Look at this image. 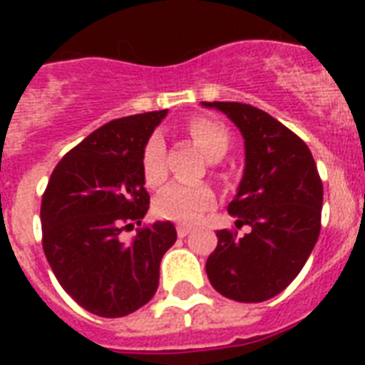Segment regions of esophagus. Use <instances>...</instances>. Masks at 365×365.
I'll use <instances>...</instances> for the list:
<instances>
[{"mask_svg":"<svg viewBox=\"0 0 365 365\" xmlns=\"http://www.w3.org/2000/svg\"><path fill=\"white\" fill-rule=\"evenodd\" d=\"M176 231H178V237H187L189 233H191V227H189V225H178L176 227Z\"/></svg>","mask_w":365,"mask_h":365,"instance_id":"1","label":"esophagus"}]
</instances>
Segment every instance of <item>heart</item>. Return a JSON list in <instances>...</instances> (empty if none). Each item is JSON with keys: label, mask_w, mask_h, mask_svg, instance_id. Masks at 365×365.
<instances>
[{"label": "heart", "mask_w": 365, "mask_h": 365, "mask_svg": "<svg viewBox=\"0 0 365 365\" xmlns=\"http://www.w3.org/2000/svg\"><path fill=\"white\" fill-rule=\"evenodd\" d=\"M187 134L206 159L216 163L227 155L231 134L223 125L208 117H195L187 123ZM142 176L145 185L159 187L165 182V142L159 134L149 138L142 149ZM216 205V193L208 185L170 183L157 195L155 214L180 223H195Z\"/></svg>", "instance_id": "b5f03b06"}]
</instances>
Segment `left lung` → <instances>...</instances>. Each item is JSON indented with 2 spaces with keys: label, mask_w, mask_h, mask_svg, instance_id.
<instances>
[{
  "label": "left lung",
  "mask_w": 365,
  "mask_h": 365,
  "mask_svg": "<svg viewBox=\"0 0 365 365\" xmlns=\"http://www.w3.org/2000/svg\"><path fill=\"white\" fill-rule=\"evenodd\" d=\"M239 126L246 165L239 191L229 202L237 231H217V246L206 259L216 292L261 303L278 295L309 259L320 235L324 187L311 149L274 117L240 102H202Z\"/></svg>",
  "instance_id": "left-lung-1"
}]
</instances>
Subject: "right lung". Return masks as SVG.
Wrapping results in <instances>:
<instances>
[{
	"label": "right lung",
	"mask_w": 365,
	"mask_h": 365,
	"mask_svg": "<svg viewBox=\"0 0 365 365\" xmlns=\"http://www.w3.org/2000/svg\"><path fill=\"white\" fill-rule=\"evenodd\" d=\"M168 110L106 123L62 157L41 199L43 252L66 294L85 311L126 317L157 292L163 255L176 242L170 222L142 225L149 193L142 149Z\"/></svg>",
	"instance_id": "1"
}]
</instances>
